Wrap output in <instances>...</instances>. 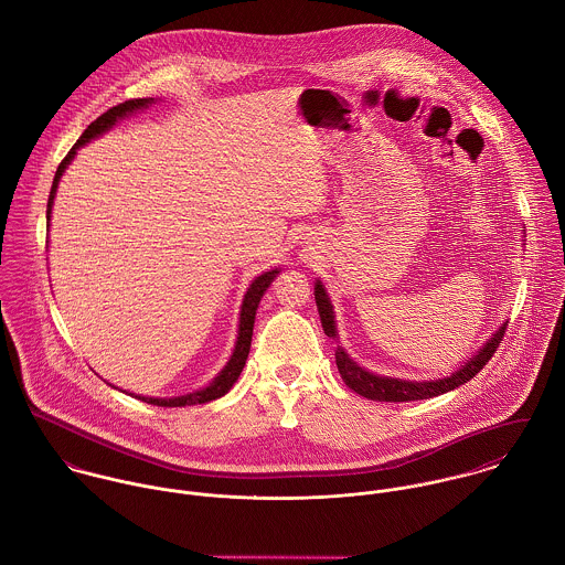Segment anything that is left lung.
<instances>
[{"label":"left lung","mask_w":565,"mask_h":565,"mask_svg":"<svg viewBox=\"0 0 565 565\" xmlns=\"http://www.w3.org/2000/svg\"><path fill=\"white\" fill-rule=\"evenodd\" d=\"M524 242V239H522ZM315 299H317V308H319V317L323 323V332L330 339L337 340V366H339L340 377L342 382L358 395L373 399V402H417V399H430L437 395H444L448 391L458 388L460 384L469 382L487 362L489 358L495 353L500 340L504 337L507 323L502 321L500 328L482 342V347L471 353V358H467L456 371H451L450 375H444L439 380H402V377H388V375H377L364 366H360L340 344L339 328H337V312L332 306V299L323 286L321 279L315 281Z\"/></svg>","instance_id":"8db88e82"}]
</instances>
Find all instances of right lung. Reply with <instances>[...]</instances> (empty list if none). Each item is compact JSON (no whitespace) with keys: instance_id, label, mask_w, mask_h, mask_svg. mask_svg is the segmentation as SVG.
Returning a JSON list of instances; mask_svg holds the SVG:
<instances>
[{"instance_id":"1","label":"right lung","mask_w":565,"mask_h":565,"mask_svg":"<svg viewBox=\"0 0 565 565\" xmlns=\"http://www.w3.org/2000/svg\"><path fill=\"white\" fill-rule=\"evenodd\" d=\"M157 100L154 98H137V100H126L121 105H117L114 109H109L107 114L100 115L96 121H92L87 126V130L81 135V139L74 143V148L67 152V157L61 161L56 174H54V181H52V190H50V199H47V226L52 221V207H54V199H56V190H58V183H61V177L65 174V170L70 168V163L74 161L76 152L87 146L92 139H98L100 135H105L107 130H111L115 124L124 117H130L132 114H139V111H146L148 107H152ZM281 273L279 266L270 268V270H264L259 277H255L250 281V286L246 288L244 292V299H242V306H239V321H237V337H235V344H233V351H231V358L226 362L225 366L221 369V373L207 382L205 386L192 391V393H185V395H177V397H148V395H137V393H128L132 395L135 399H141L146 404H152V406H166V408H181V406H196V404H207V402H214L218 397L226 395L231 391V386L237 382L244 364H246V358H248V349H250V337H253V326H255V312L259 308V301L264 297V292L270 288V284L277 279V275ZM121 391V388H119ZM126 393V391H124Z\"/></svg>"}]
</instances>
